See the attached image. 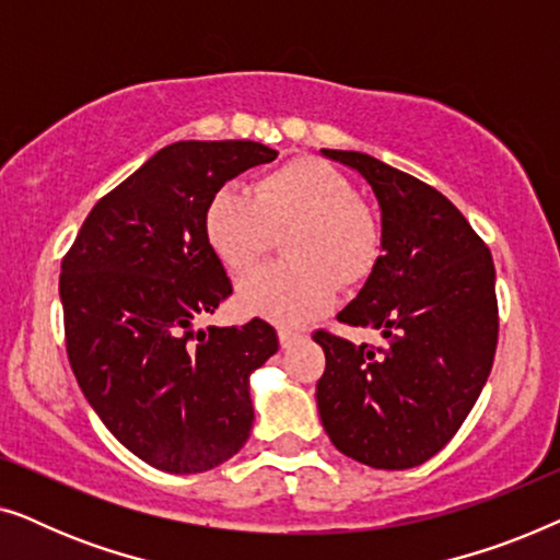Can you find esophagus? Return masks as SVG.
I'll use <instances>...</instances> for the list:
<instances>
[{"label": "esophagus", "instance_id": "esophagus-1", "mask_svg": "<svg viewBox=\"0 0 560 560\" xmlns=\"http://www.w3.org/2000/svg\"><path fill=\"white\" fill-rule=\"evenodd\" d=\"M278 339H280V347L282 349H290V347H293V343L301 341L303 336L298 334V331H293V328H278Z\"/></svg>", "mask_w": 560, "mask_h": 560}]
</instances>
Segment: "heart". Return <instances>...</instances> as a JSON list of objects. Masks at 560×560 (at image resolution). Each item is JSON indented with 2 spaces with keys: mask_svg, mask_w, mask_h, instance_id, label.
<instances>
[{
  "mask_svg": "<svg viewBox=\"0 0 560 560\" xmlns=\"http://www.w3.org/2000/svg\"><path fill=\"white\" fill-rule=\"evenodd\" d=\"M290 265L257 272L240 288V308L275 324L301 326L336 301L339 280H366L382 252L374 213L354 201L339 171L301 158L252 183L249 194L224 186L203 213V234L229 272L242 278L262 262L272 236L285 234Z\"/></svg>",
  "mask_w": 560,
  "mask_h": 560,
  "instance_id": "1",
  "label": "heart"
}]
</instances>
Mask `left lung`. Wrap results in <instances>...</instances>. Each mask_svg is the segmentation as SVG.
Instances as JSON below:
<instances>
[{"label":"left lung","mask_w":560,"mask_h":560,"mask_svg":"<svg viewBox=\"0 0 560 560\" xmlns=\"http://www.w3.org/2000/svg\"><path fill=\"white\" fill-rule=\"evenodd\" d=\"M320 155L362 175L380 206L382 257L336 318L377 328L387 343L313 336L326 351L318 416L341 454L410 469L454 439L492 372L494 262L464 213L423 180L366 152Z\"/></svg>","instance_id":"obj_1"}]
</instances>
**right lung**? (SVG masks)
Instances as JSON below:
<instances>
[{
    "instance_id": "1",
    "label": "right lung",
    "mask_w": 560,
    "mask_h": 560,
    "mask_svg": "<svg viewBox=\"0 0 560 560\" xmlns=\"http://www.w3.org/2000/svg\"><path fill=\"white\" fill-rule=\"evenodd\" d=\"M275 158L252 140L167 144L91 209L60 265L81 393L160 471H209L249 439V377L278 351V334L259 318L198 328L232 295L203 213L226 180Z\"/></svg>"
}]
</instances>
